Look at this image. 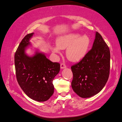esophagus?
Wrapping results in <instances>:
<instances>
[{
    "mask_svg": "<svg viewBox=\"0 0 122 122\" xmlns=\"http://www.w3.org/2000/svg\"><path fill=\"white\" fill-rule=\"evenodd\" d=\"M60 66H61V69H65L66 68V66L65 65V64H63V63H62L60 65Z\"/></svg>",
    "mask_w": 122,
    "mask_h": 122,
    "instance_id": "esophagus-1",
    "label": "esophagus"
}]
</instances>
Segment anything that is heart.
Segmentation results:
<instances>
[{
    "instance_id": "b5f03b06",
    "label": "heart",
    "mask_w": 122,
    "mask_h": 122,
    "mask_svg": "<svg viewBox=\"0 0 122 122\" xmlns=\"http://www.w3.org/2000/svg\"><path fill=\"white\" fill-rule=\"evenodd\" d=\"M90 45L87 35H80L78 33H70L60 36L56 40V46H51L54 53L60 54V50L66 49V56L69 60L78 62L86 56Z\"/></svg>"
}]
</instances>
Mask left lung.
<instances>
[{"label":"left lung","instance_id":"1","mask_svg":"<svg viewBox=\"0 0 122 122\" xmlns=\"http://www.w3.org/2000/svg\"><path fill=\"white\" fill-rule=\"evenodd\" d=\"M110 58L108 46L96 32L92 49L79 62L71 67V87L79 96L91 97L102 89L109 77Z\"/></svg>","mask_w":122,"mask_h":122}]
</instances>
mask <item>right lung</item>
Wrapping results in <instances>:
<instances>
[{"mask_svg": "<svg viewBox=\"0 0 122 122\" xmlns=\"http://www.w3.org/2000/svg\"><path fill=\"white\" fill-rule=\"evenodd\" d=\"M34 34L26 35L16 50V75L18 84L28 97L37 102H45L53 94V80L59 73L60 65L50 61L38 50L31 56L26 53V50L32 46L30 40Z\"/></svg>", "mask_w": 122, "mask_h": 122, "instance_id": "right-lung-1", "label": "right lung"}]
</instances>
